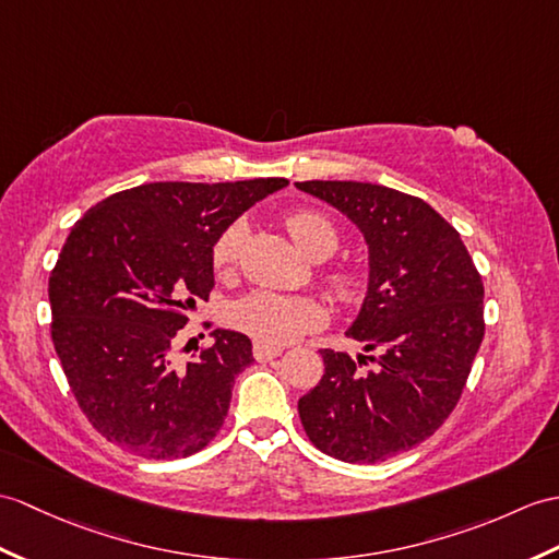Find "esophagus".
<instances>
[{
	"instance_id": "obj_1",
	"label": "esophagus",
	"mask_w": 559,
	"mask_h": 559,
	"mask_svg": "<svg viewBox=\"0 0 559 559\" xmlns=\"http://www.w3.org/2000/svg\"><path fill=\"white\" fill-rule=\"evenodd\" d=\"M252 353H254V359L257 361H271V359H276L283 349L281 347H276V345H266V343H254V347H252Z\"/></svg>"
}]
</instances>
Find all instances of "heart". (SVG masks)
Segmentation results:
<instances>
[{
  "label": "heart",
  "instance_id": "obj_1",
  "mask_svg": "<svg viewBox=\"0 0 559 559\" xmlns=\"http://www.w3.org/2000/svg\"><path fill=\"white\" fill-rule=\"evenodd\" d=\"M285 228H288L297 248L309 259H317L319 254L331 257L333 250L338 248V230L333 228L326 216L317 212H293L285 218ZM242 233V224H233L221 233L212 250V262L218 274H224L236 264ZM329 283L335 295L347 297L353 293V278L345 274L329 276ZM230 319L240 331L252 335L259 343L285 345L317 329L321 323V309L307 297L259 290L233 305Z\"/></svg>",
  "mask_w": 559,
  "mask_h": 559
}]
</instances>
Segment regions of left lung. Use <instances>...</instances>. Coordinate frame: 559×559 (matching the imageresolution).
I'll list each match as a JSON object with an SVG mask.
<instances>
[{
  "mask_svg": "<svg viewBox=\"0 0 559 559\" xmlns=\"http://www.w3.org/2000/svg\"><path fill=\"white\" fill-rule=\"evenodd\" d=\"M345 214L369 250L367 295L347 338L376 357L321 349L323 376L297 402L311 443L376 464L433 436L455 409L484 341V283L460 233L431 204L357 180L295 183ZM367 358L377 361L365 372Z\"/></svg>",
  "mask_w": 559,
  "mask_h": 559,
  "instance_id": "1",
  "label": "left lung"
}]
</instances>
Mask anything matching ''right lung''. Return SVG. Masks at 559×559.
I'll use <instances>...</instances> for the list:
<instances>
[{
	"label": "right lung",
	"mask_w": 559,
	"mask_h": 559,
	"mask_svg": "<svg viewBox=\"0 0 559 559\" xmlns=\"http://www.w3.org/2000/svg\"><path fill=\"white\" fill-rule=\"evenodd\" d=\"M285 186L147 183L75 221L49 276L51 341L78 405L111 443L178 460L216 436L236 376L254 361L252 343L214 329L212 347L176 365V338L214 288L221 233Z\"/></svg>",
	"instance_id": "right-lung-1"
}]
</instances>
